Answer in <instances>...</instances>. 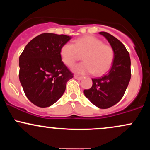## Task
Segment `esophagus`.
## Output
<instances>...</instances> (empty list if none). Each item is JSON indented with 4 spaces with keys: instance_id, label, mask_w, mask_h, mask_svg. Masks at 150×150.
Instances as JSON below:
<instances>
[{
    "instance_id": "obj_1",
    "label": "esophagus",
    "mask_w": 150,
    "mask_h": 150,
    "mask_svg": "<svg viewBox=\"0 0 150 150\" xmlns=\"http://www.w3.org/2000/svg\"><path fill=\"white\" fill-rule=\"evenodd\" d=\"M74 77H75V79H77V80H82V79H83V77H79V76H77V75H75V76H74Z\"/></svg>"
}]
</instances>
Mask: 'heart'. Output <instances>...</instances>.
<instances>
[{"label": "heart", "mask_w": 150, "mask_h": 150, "mask_svg": "<svg viewBox=\"0 0 150 150\" xmlns=\"http://www.w3.org/2000/svg\"><path fill=\"white\" fill-rule=\"evenodd\" d=\"M80 55H82L84 62L73 68L74 73L80 75L92 73L95 75H103L110 69L114 59L113 48L90 35L76 39L73 45L66 43L60 49L61 61L68 67L75 65Z\"/></svg>", "instance_id": "heart-1"}]
</instances>
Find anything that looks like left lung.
Returning a JSON list of instances; mask_svg holds the SVG:
<instances>
[{"label": "left lung", "instance_id": "obj_1", "mask_svg": "<svg viewBox=\"0 0 150 150\" xmlns=\"http://www.w3.org/2000/svg\"><path fill=\"white\" fill-rule=\"evenodd\" d=\"M99 34L113 48L114 59L109 72L99 78L92 79V87L85 89L84 94L98 108H108L117 104L124 95L131 77V63L128 51L118 39L106 32Z\"/></svg>", "mask_w": 150, "mask_h": 150}]
</instances>
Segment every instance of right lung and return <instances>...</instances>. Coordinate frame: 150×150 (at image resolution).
<instances>
[{"mask_svg": "<svg viewBox=\"0 0 150 150\" xmlns=\"http://www.w3.org/2000/svg\"><path fill=\"white\" fill-rule=\"evenodd\" d=\"M70 36L44 33L26 45L19 58V79L25 95L32 104L45 108L64 94L73 75L60 56V49Z\"/></svg>", "mask_w": 150, "mask_h": 150, "instance_id": "obj_1", "label": "right lung"}]
</instances>
